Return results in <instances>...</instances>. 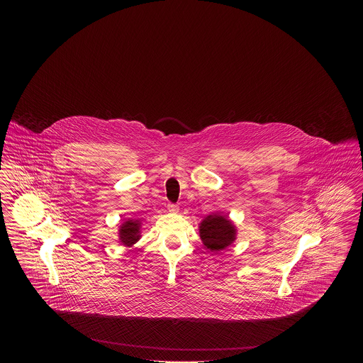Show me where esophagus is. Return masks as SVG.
Segmentation results:
<instances>
[{"label": "esophagus", "instance_id": "esophagus-1", "mask_svg": "<svg viewBox=\"0 0 363 363\" xmlns=\"http://www.w3.org/2000/svg\"><path fill=\"white\" fill-rule=\"evenodd\" d=\"M167 209H169L170 212H178V209H179V207H178L177 204H173V203H170V204L167 206Z\"/></svg>", "mask_w": 363, "mask_h": 363}]
</instances>
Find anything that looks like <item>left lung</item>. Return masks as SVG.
Masks as SVG:
<instances>
[{
  "label": "left lung",
  "instance_id": "obj_1",
  "mask_svg": "<svg viewBox=\"0 0 363 363\" xmlns=\"http://www.w3.org/2000/svg\"><path fill=\"white\" fill-rule=\"evenodd\" d=\"M201 241L211 250H222L235 240V227L220 215H209L200 225Z\"/></svg>",
  "mask_w": 363,
  "mask_h": 363
}]
</instances>
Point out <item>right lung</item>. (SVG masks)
Segmentation results:
<instances>
[{
  "label": "right lung",
  "instance_id": "right-lung-1",
  "mask_svg": "<svg viewBox=\"0 0 363 363\" xmlns=\"http://www.w3.org/2000/svg\"><path fill=\"white\" fill-rule=\"evenodd\" d=\"M138 227L140 223L138 220H128L121 225L120 230V240L125 246H132L135 242L138 241Z\"/></svg>",
  "mask_w": 363,
  "mask_h": 363
}]
</instances>
